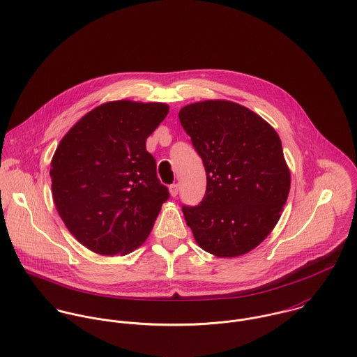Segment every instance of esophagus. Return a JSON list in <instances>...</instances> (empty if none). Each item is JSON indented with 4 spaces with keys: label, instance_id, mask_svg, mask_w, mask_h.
Here are the masks:
<instances>
[{
    "label": "esophagus",
    "instance_id": "esophagus-1",
    "mask_svg": "<svg viewBox=\"0 0 357 357\" xmlns=\"http://www.w3.org/2000/svg\"><path fill=\"white\" fill-rule=\"evenodd\" d=\"M169 192H170V195L174 198V197H177V194H178V185L177 184H172L170 187H169Z\"/></svg>",
    "mask_w": 357,
    "mask_h": 357
}]
</instances>
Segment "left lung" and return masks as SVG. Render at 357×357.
<instances>
[{
	"instance_id": "1",
	"label": "left lung",
	"mask_w": 357,
	"mask_h": 357,
	"mask_svg": "<svg viewBox=\"0 0 357 357\" xmlns=\"http://www.w3.org/2000/svg\"><path fill=\"white\" fill-rule=\"evenodd\" d=\"M178 118L206 170L204 201L183 207L198 246L220 258L252 252L278 224L290 191L279 135L229 100L187 104Z\"/></svg>"
}]
</instances>
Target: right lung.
<instances>
[{
    "label": "right lung",
    "instance_id": "1",
    "mask_svg": "<svg viewBox=\"0 0 357 357\" xmlns=\"http://www.w3.org/2000/svg\"><path fill=\"white\" fill-rule=\"evenodd\" d=\"M167 112L165 102H102L60 140L50 172L53 202L91 252L126 255L147 241L169 191L146 142Z\"/></svg>",
    "mask_w": 357,
    "mask_h": 357
}]
</instances>
